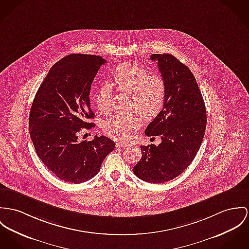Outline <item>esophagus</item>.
<instances>
[{
    "instance_id": "1",
    "label": "esophagus",
    "mask_w": 249,
    "mask_h": 249,
    "mask_svg": "<svg viewBox=\"0 0 249 249\" xmlns=\"http://www.w3.org/2000/svg\"><path fill=\"white\" fill-rule=\"evenodd\" d=\"M115 145H116L117 147H121V148H126V147L129 146L128 143L123 142V141H116V142H115Z\"/></svg>"
}]
</instances>
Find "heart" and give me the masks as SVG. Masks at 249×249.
Returning <instances> with one entry per match:
<instances>
[{
    "label": "heart",
    "instance_id": "heart-1",
    "mask_svg": "<svg viewBox=\"0 0 249 249\" xmlns=\"http://www.w3.org/2000/svg\"><path fill=\"white\" fill-rule=\"evenodd\" d=\"M112 78L119 91L132 94V107L138 111L113 115L105 122L104 132L116 139L127 140L142 125L143 116L151 120L160 114L166 101L167 85L161 76L151 75L148 69L131 62L116 67ZM95 99L96 108L103 115L111 112L113 90L108 84L97 90Z\"/></svg>",
    "mask_w": 249,
    "mask_h": 249
}]
</instances>
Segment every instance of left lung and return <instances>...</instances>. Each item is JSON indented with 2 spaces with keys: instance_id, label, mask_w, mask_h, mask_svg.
Instances as JSON below:
<instances>
[{
  "instance_id": "8db88e82",
  "label": "left lung",
  "mask_w": 249,
  "mask_h": 249,
  "mask_svg": "<svg viewBox=\"0 0 249 249\" xmlns=\"http://www.w3.org/2000/svg\"><path fill=\"white\" fill-rule=\"evenodd\" d=\"M166 81L167 95L160 114L145 134L160 136L161 143L141 146L142 157L134 174L149 183H164L180 175L192 162L202 144L206 126V106L197 81L188 66L171 54H153Z\"/></svg>"
}]
</instances>
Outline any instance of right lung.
I'll use <instances>...</instances> for the list:
<instances>
[{
  "mask_svg": "<svg viewBox=\"0 0 249 249\" xmlns=\"http://www.w3.org/2000/svg\"><path fill=\"white\" fill-rule=\"evenodd\" d=\"M99 56L71 54L49 70L29 114V134L38 158L60 180L78 184L96 176L115 142L103 135L78 141L80 129L95 126L90 90L101 64Z\"/></svg>",
  "mask_w": 249,
  "mask_h": 249,
  "instance_id": "obj_1",
  "label": "right lung"
}]
</instances>
